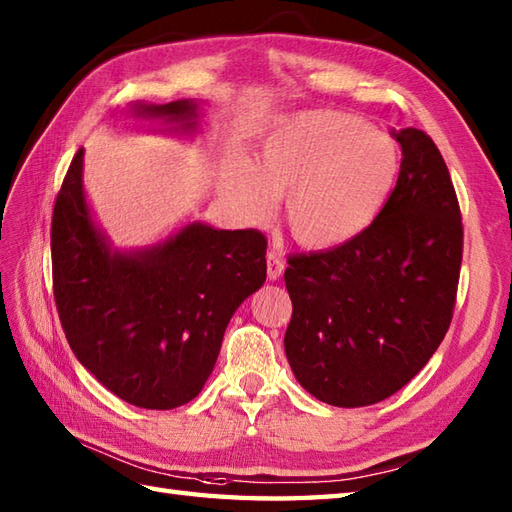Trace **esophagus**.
I'll return each instance as SVG.
<instances>
[{
	"label": "esophagus",
	"instance_id": "esophagus-1",
	"mask_svg": "<svg viewBox=\"0 0 512 512\" xmlns=\"http://www.w3.org/2000/svg\"><path fill=\"white\" fill-rule=\"evenodd\" d=\"M266 273H268V279H279L281 273H284V259H281V255L277 253V250H268L266 255Z\"/></svg>",
	"mask_w": 512,
	"mask_h": 512
}]
</instances>
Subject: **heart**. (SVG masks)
Returning <instances> with one entry per match:
<instances>
[{
  "instance_id": "obj_1",
  "label": "heart",
  "mask_w": 512,
  "mask_h": 512,
  "mask_svg": "<svg viewBox=\"0 0 512 512\" xmlns=\"http://www.w3.org/2000/svg\"><path fill=\"white\" fill-rule=\"evenodd\" d=\"M400 171L391 136L361 116L312 110L288 118L266 138L257 169L235 167L226 195L248 220H264L286 198L292 237L334 248L361 235L385 209Z\"/></svg>"
}]
</instances>
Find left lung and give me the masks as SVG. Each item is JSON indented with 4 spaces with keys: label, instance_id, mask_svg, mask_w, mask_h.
Segmentation results:
<instances>
[{
    "label": "left lung",
    "instance_id": "left-lung-1",
    "mask_svg": "<svg viewBox=\"0 0 512 512\" xmlns=\"http://www.w3.org/2000/svg\"><path fill=\"white\" fill-rule=\"evenodd\" d=\"M396 187L372 226L330 250L288 257L286 356L303 389L334 407L396 394L447 334L464 248L460 202L422 129L394 134Z\"/></svg>",
    "mask_w": 512,
    "mask_h": 512
}]
</instances>
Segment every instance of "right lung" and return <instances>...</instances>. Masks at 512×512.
Segmentation results:
<instances>
[{
	"mask_svg": "<svg viewBox=\"0 0 512 512\" xmlns=\"http://www.w3.org/2000/svg\"><path fill=\"white\" fill-rule=\"evenodd\" d=\"M193 127L195 105H138ZM76 151L54 200L52 292L74 356L129 405L173 409L200 394L233 312L266 281L268 239L257 228L189 224L138 255L110 253L81 187Z\"/></svg>",
	"mask_w": 512,
	"mask_h": 512,
	"instance_id": "add662e5",
	"label": "right lung"
}]
</instances>
